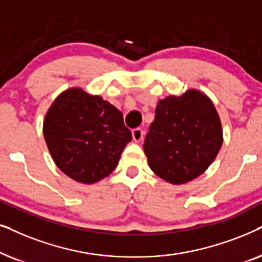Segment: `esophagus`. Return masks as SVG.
I'll list each match as a JSON object with an SVG mask.
<instances>
[{
	"label": "esophagus",
	"instance_id": "obj_1",
	"mask_svg": "<svg viewBox=\"0 0 262 262\" xmlns=\"http://www.w3.org/2000/svg\"><path fill=\"white\" fill-rule=\"evenodd\" d=\"M132 135H133V140L135 142H139L144 139V130H142L141 128H135L133 129V132H132Z\"/></svg>",
	"mask_w": 262,
	"mask_h": 262
}]
</instances>
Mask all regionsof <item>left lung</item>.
Instances as JSON below:
<instances>
[{
    "label": "left lung",
    "mask_w": 262,
    "mask_h": 262,
    "mask_svg": "<svg viewBox=\"0 0 262 262\" xmlns=\"http://www.w3.org/2000/svg\"><path fill=\"white\" fill-rule=\"evenodd\" d=\"M223 144L221 118L210 98L196 90L159 100L144 151L152 171L183 184L211 165Z\"/></svg>",
    "instance_id": "1"
}]
</instances>
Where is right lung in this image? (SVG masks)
<instances>
[{
    "label": "right lung",
    "instance_id": "obj_1",
    "mask_svg": "<svg viewBox=\"0 0 262 262\" xmlns=\"http://www.w3.org/2000/svg\"><path fill=\"white\" fill-rule=\"evenodd\" d=\"M43 134L58 169L86 184L110 175L132 141L121 111L81 89L64 91L55 99L45 115Z\"/></svg>",
    "mask_w": 262,
    "mask_h": 262
}]
</instances>
